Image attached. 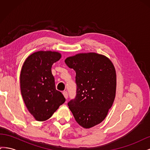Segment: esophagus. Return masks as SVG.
I'll use <instances>...</instances> for the list:
<instances>
[{
  "label": "esophagus",
  "instance_id": "esophagus-1",
  "mask_svg": "<svg viewBox=\"0 0 150 150\" xmlns=\"http://www.w3.org/2000/svg\"><path fill=\"white\" fill-rule=\"evenodd\" d=\"M62 94H63V95H64V98H65L66 99H67V98H68V94H67V92H66V91H64V92L62 93Z\"/></svg>",
  "mask_w": 150,
  "mask_h": 150
}]
</instances>
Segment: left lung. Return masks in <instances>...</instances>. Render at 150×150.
I'll return each instance as SVG.
<instances>
[{
  "mask_svg": "<svg viewBox=\"0 0 150 150\" xmlns=\"http://www.w3.org/2000/svg\"><path fill=\"white\" fill-rule=\"evenodd\" d=\"M65 63L76 71V96L67 103L78 123L90 128L101 122L114 102L116 74L109 59L94 52L78 54Z\"/></svg>",
  "mask_w": 150,
  "mask_h": 150,
  "instance_id": "1",
  "label": "left lung"
}]
</instances>
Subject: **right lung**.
<instances>
[{"label":"right lung","mask_w":150,"mask_h":150,"mask_svg":"<svg viewBox=\"0 0 150 150\" xmlns=\"http://www.w3.org/2000/svg\"><path fill=\"white\" fill-rule=\"evenodd\" d=\"M61 57L54 51H38L24 62L21 76V91L28 111L38 121L52 116L66 99L56 90L51 67Z\"/></svg>","instance_id":"right-lung-1"}]
</instances>
